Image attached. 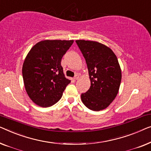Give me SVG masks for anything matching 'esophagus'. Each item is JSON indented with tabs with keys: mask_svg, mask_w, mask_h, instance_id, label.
Wrapping results in <instances>:
<instances>
[{
	"mask_svg": "<svg viewBox=\"0 0 151 151\" xmlns=\"http://www.w3.org/2000/svg\"><path fill=\"white\" fill-rule=\"evenodd\" d=\"M78 78H79V75H76L75 76V77H74V78H75V80H78Z\"/></svg>",
	"mask_w": 151,
	"mask_h": 151,
	"instance_id": "obj_1",
	"label": "esophagus"
}]
</instances>
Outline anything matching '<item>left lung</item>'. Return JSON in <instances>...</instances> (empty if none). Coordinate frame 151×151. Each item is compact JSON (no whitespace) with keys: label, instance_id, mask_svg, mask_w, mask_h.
<instances>
[{"label":"left lung","instance_id":"1","mask_svg":"<svg viewBox=\"0 0 151 151\" xmlns=\"http://www.w3.org/2000/svg\"><path fill=\"white\" fill-rule=\"evenodd\" d=\"M88 66L91 86L81 94L83 103L98 111L115 99L120 88L122 72L117 57L111 48L94 41L76 40Z\"/></svg>","mask_w":151,"mask_h":151}]
</instances>
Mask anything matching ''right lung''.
<instances>
[{
    "label": "right lung",
    "instance_id": "1",
    "mask_svg": "<svg viewBox=\"0 0 151 151\" xmlns=\"http://www.w3.org/2000/svg\"><path fill=\"white\" fill-rule=\"evenodd\" d=\"M74 40H46L37 42L22 65L24 88L31 101L42 107L57 103L70 83L63 74L61 61Z\"/></svg>",
    "mask_w": 151,
    "mask_h": 151
}]
</instances>
